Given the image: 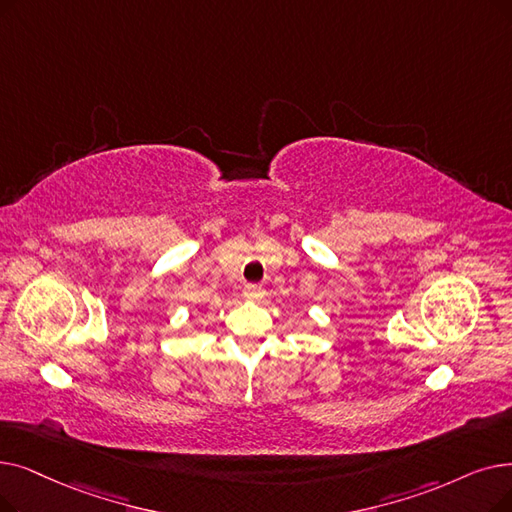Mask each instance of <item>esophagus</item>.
I'll list each match as a JSON object with an SVG mask.
<instances>
[{
    "mask_svg": "<svg viewBox=\"0 0 512 512\" xmlns=\"http://www.w3.org/2000/svg\"><path fill=\"white\" fill-rule=\"evenodd\" d=\"M242 297L249 299V301H259V299L265 297V291L259 284H247V286H244V291H242Z\"/></svg>",
    "mask_w": 512,
    "mask_h": 512,
    "instance_id": "1",
    "label": "esophagus"
}]
</instances>
